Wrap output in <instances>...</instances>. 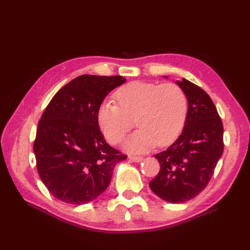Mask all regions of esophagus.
<instances>
[{
    "label": "esophagus",
    "mask_w": 250,
    "mask_h": 250,
    "mask_svg": "<svg viewBox=\"0 0 250 250\" xmlns=\"http://www.w3.org/2000/svg\"><path fill=\"white\" fill-rule=\"evenodd\" d=\"M129 160L131 162H134V163H139V162L143 161V156H133V155H130L129 156Z\"/></svg>",
    "instance_id": "obj_1"
}]
</instances>
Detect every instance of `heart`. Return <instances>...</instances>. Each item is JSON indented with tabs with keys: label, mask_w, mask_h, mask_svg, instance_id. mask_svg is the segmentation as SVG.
<instances>
[{
	"label": "heart",
	"mask_w": 250,
	"mask_h": 250,
	"mask_svg": "<svg viewBox=\"0 0 250 250\" xmlns=\"http://www.w3.org/2000/svg\"><path fill=\"white\" fill-rule=\"evenodd\" d=\"M118 103L104 102L98 110V123L112 144H119L133 126L140 127L127 140L126 147L144 152L153 146L169 145L183 130L188 108V97L174 83L132 82L116 94Z\"/></svg>",
	"instance_id": "heart-1"
}]
</instances>
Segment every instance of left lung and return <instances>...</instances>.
Listing matches in <instances>:
<instances>
[{"label":"left lung","instance_id":"obj_1","mask_svg":"<svg viewBox=\"0 0 250 250\" xmlns=\"http://www.w3.org/2000/svg\"><path fill=\"white\" fill-rule=\"evenodd\" d=\"M176 83L188 97L185 127L167 150L154 155L161 170L149 183L155 195L170 203L186 202L201 193L224 149L222 121L209 96L185 78Z\"/></svg>","mask_w":250,"mask_h":250}]
</instances>
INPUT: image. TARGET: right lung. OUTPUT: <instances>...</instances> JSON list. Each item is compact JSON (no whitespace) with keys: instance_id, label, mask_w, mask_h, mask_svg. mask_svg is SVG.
<instances>
[{"instance_id":"add662e5","label":"right lung","mask_w":250,"mask_h":250,"mask_svg":"<svg viewBox=\"0 0 250 250\" xmlns=\"http://www.w3.org/2000/svg\"><path fill=\"white\" fill-rule=\"evenodd\" d=\"M122 76L81 75L60 88L39 122L33 151L40 177L58 200L84 204L106 190L127 158L104 139L98 110Z\"/></svg>"}]
</instances>
